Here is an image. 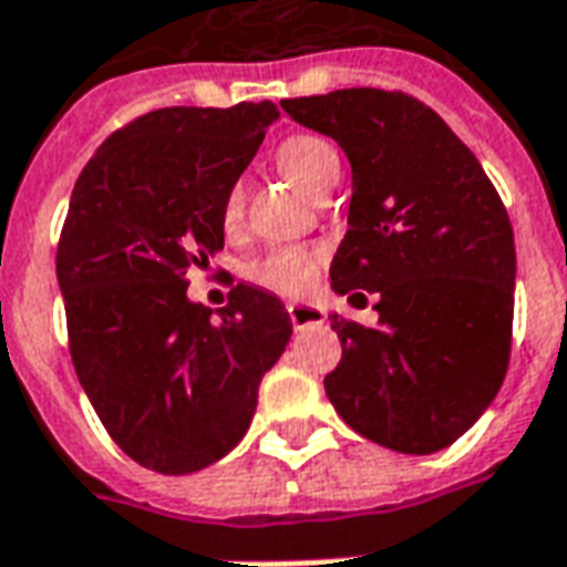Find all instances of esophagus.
Masks as SVG:
<instances>
[{"label": "esophagus", "instance_id": "esophagus-1", "mask_svg": "<svg viewBox=\"0 0 567 567\" xmlns=\"http://www.w3.org/2000/svg\"><path fill=\"white\" fill-rule=\"evenodd\" d=\"M288 318L297 330H306V327H318L324 324L327 312L316 303H288Z\"/></svg>", "mask_w": 567, "mask_h": 567}]
</instances>
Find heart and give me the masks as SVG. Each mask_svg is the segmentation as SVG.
Here are the masks:
<instances>
[{
    "label": "heart",
    "mask_w": 567,
    "mask_h": 567,
    "mask_svg": "<svg viewBox=\"0 0 567 567\" xmlns=\"http://www.w3.org/2000/svg\"><path fill=\"white\" fill-rule=\"evenodd\" d=\"M276 165L285 177L316 195L324 186H333L339 177V155L318 134H291L285 137L276 150ZM243 216V186H234L225 192L221 200V221L234 228ZM318 251L303 249V246H276L264 255L261 261L251 264V279L279 295H303L312 288L318 276Z\"/></svg>",
    "instance_id": "1"
}]
</instances>
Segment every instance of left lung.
<instances>
[{"label":"left lung","instance_id":"8db88e82","mask_svg":"<svg viewBox=\"0 0 567 567\" xmlns=\"http://www.w3.org/2000/svg\"><path fill=\"white\" fill-rule=\"evenodd\" d=\"M282 111L346 150L351 207L330 285L379 297L375 327L330 316L342 360L327 400L369 442L435 454L505 381L517 276L505 204L475 153L405 92L358 86Z\"/></svg>","mask_w":567,"mask_h":567}]
</instances>
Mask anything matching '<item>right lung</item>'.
Masks as SVG:
<instances>
[{
    "label": "right lung",
    "instance_id": "add662e5",
    "mask_svg": "<svg viewBox=\"0 0 567 567\" xmlns=\"http://www.w3.org/2000/svg\"><path fill=\"white\" fill-rule=\"evenodd\" d=\"M272 102L162 107L104 141L74 183L56 249L69 348L92 409L134 463L192 475L234 451L291 318L255 285L192 303L186 272L225 246L221 200Z\"/></svg>",
    "mask_w": 567,
    "mask_h": 567
}]
</instances>
